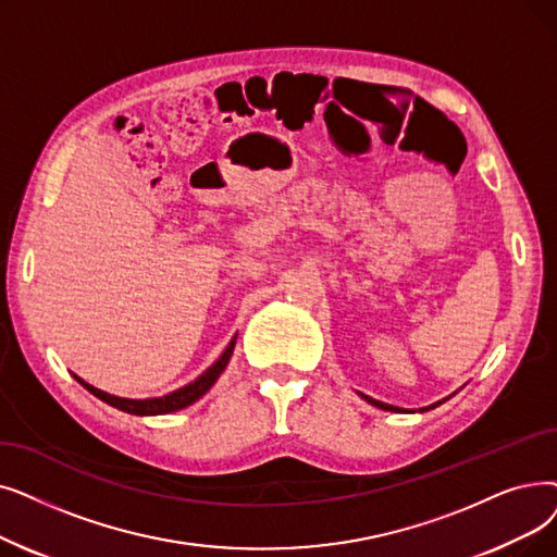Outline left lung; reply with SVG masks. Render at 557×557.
Returning <instances> with one entry per match:
<instances>
[{
	"label": "left lung",
	"instance_id": "1",
	"mask_svg": "<svg viewBox=\"0 0 557 557\" xmlns=\"http://www.w3.org/2000/svg\"><path fill=\"white\" fill-rule=\"evenodd\" d=\"M361 398H364L367 403H371V405H375V407H380V409H386V412H400V407H394V405H386V403H380V400H375V398H371V396H364V394H359ZM446 400V398H444ZM444 400H440V403H434V405H430V407H423L421 412H425V409H432V407H437V405H442Z\"/></svg>",
	"mask_w": 557,
	"mask_h": 557
}]
</instances>
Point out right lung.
I'll return each mask as SVG.
<instances>
[{
  "label": "right lung",
  "instance_id": "1",
  "mask_svg": "<svg viewBox=\"0 0 557 557\" xmlns=\"http://www.w3.org/2000/svg\"><path fill=\"white\" fill-rule=\"evenodd\" d=\"M234 344H236V334H234V338L232 342L227 344V348L223 350V355L213 361V364L202 373V375H198L196 380L193 382H188V384H184L182 389H177V392H173V394H165V396H161V398H145V400H134V398H120V396H111V394H107V392H102V389H98V386H92V384H88V382H84L82 377H77V382L82 384V386H86V389L92 394V396H98L100 400H104L107 405H111V407H115V409H120V412H127V414H136V417H157V414H171V412H177V409H184V407H188V405H193L196 400H200L211 386H213V382L221 377V373L225 371V367H227V361H230V357H232V352H234Z\"/></svg>",
  "mask_w": 557,
  "mask_h": 557
}]
</instances>
